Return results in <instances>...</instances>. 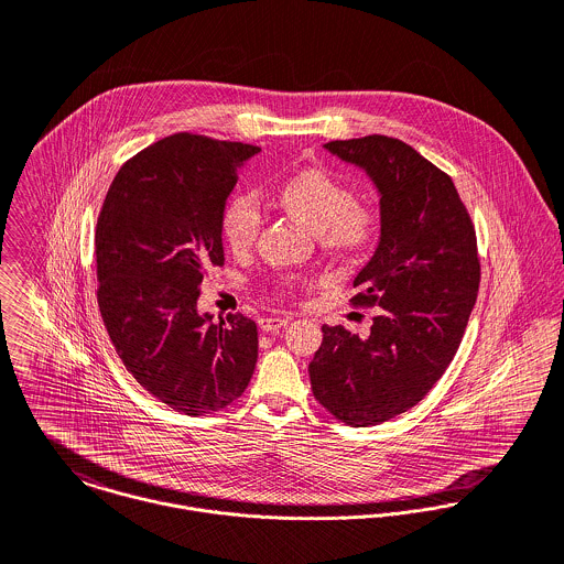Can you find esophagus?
Masks as SVG:
<instances>
[{"instance_id": "obj_1", "label": "esophagus", "mask_w": 564, "mask_h": 564, "mask_svg": "<svg viewBox=\"0 0 564 564\" xmlns=\"http://www.w3.org/2000/svg\"><path fill=\"white\" fill-rule=\"evenodd\" d=\"M289 322H291V317H264V319L258 322V325H260L262 332H278L280 327H284Z\"/></svg>"}]
</instances>
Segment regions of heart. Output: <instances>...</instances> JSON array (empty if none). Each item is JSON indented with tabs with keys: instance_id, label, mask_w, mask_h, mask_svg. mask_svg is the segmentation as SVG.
<instances>
[{
	"instance_id": "b5f03b06",
	"label": "heart",
	"mask_w": 564,
	"mask_h": 564,
	"mask_svg": "<svg viewBox=\"0 0 564 564\" xmlns=\"http://www.w3.org/2000/svg\"><path fill=\"white\" fill-rule=\"evenodd\" d=\"M280 206L308 230L317 232L323 249L336 258H349L376 239L378 213L354 202V193L322 169H306L278 191ZM262 208L256 195L242 193L230 202L224 215V235L237 251H249L262 232Z\"/></svg>"
}]
</instances>
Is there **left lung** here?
Listing matches in <instances>:
<instances>
[{
    "label": "left lung",
    "instance_id": "obj_1",
    "mask_svg": "<svg viewBox=\"0 0 564 564\" xmlns=\"http://www.w3.org/2000/svg\"><path fill=\"white\" fill-rule=\"evenodd\" d=\"M323 150L365 171L380 197V239L351 300L380 313L367 338L323 325L308 373L323 408L367 427L421 402L456 356L480 286L476 230L452 177L402 141L373 134Z\"/></svg>",
    "mask_w": 564,
    "mask_h": 564
}]
</instances>
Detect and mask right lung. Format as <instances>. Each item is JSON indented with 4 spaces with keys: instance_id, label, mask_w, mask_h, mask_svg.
Masks as SVG:
<instances>
[{
    "instance_id": "1",
    "label": "right lung",
    "mask_w": 564,
    "mask_h": 564,
    "mask_svg": "<svg viewBox=\"0 0 564 564\" xmlns=\"http://www.w3.org/2000/svg\"><path fill=\"white\" fill-rule=\"evenodd\" d=\"M260 148L173 134L115 175L97 232V304L137 382L188 416L241 398L258 329L242 315L197 311L204 271L224 264V215Z\"/></svg>"
}]
</instances>
